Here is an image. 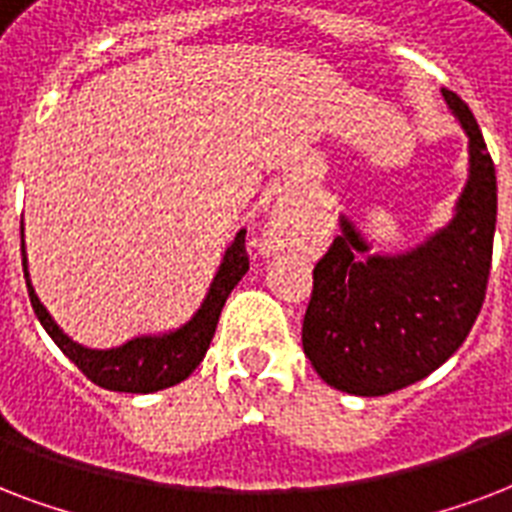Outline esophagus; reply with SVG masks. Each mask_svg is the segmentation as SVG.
Masks as SVG:
<instances>
[{
    "mask_svg": "<svg viewBox=\"0 0 512 512\" xmlns=\"http://www.w3.org/2000/svg\"><path fill=\"white\" fill-rule=\"evenodd\" d=\"M296 227H299V213L293 211L291 205H280L272 221L267 224L264 245H267L269 251H280V248L291 243L293 235H296Z\"/></svg>",
    "mask_w": 512,
    "mask_h": 512,
    "instance_id": "1",
    "label": "esophagus"
}]
</instances>
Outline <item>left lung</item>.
<instances>
[{"label": "left lung", "mask_w": 512, "mask_h": 512, "mask_svg": "<svg viewBox=\"0 0 512 512\" xmlns=\"http://www.w3.org/2000/svg\"><path fill=\"white\" fill-rule=\"evenodd\" d=\"M470 138V173L454 219L406 253H374L347 216L312 272L301 326L304 355L336 390L376 398L443 366L470 334L486 299L497 224V173L478 122L441 90Z\"/></svg>", "instance_id": "1"}]
</instances>
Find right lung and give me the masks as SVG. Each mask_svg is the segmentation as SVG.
I'll return each mask as SVG.
<instances>
[{
	"label": "right lung",
	"instance_id": "obj_1",
	"mask_svg": "<svg viewBox=\"0 0 512 512\" xmlns=\"http://www.w3.org/2000/svg\"><path fill=\"white\" fill-rule=\"evenodd\" d=\"M21 251H23V277L29 285L31 307L37 312L39 323L45 326L63 355L82 371V374L95 382L98 387L114 392H157L173 384L184 382L194 368L200 366L205 352L211 347V339L216 334V323L224 310V301L232 293L243 275L248 272V253H245V229H240L224 251V259L219 264V272L213 277L211 288L202 299L200 310L194 312L192 320H186L184 326L168 334L157 336H136L130 342L112 347V350H90L82 347L74 339L63 334L61 326L50 318L45 304L39 301L37 291L29 280V259H26V243H23V224H21Z\"/></svg>",
	"mask_w": 512,
	"mask_h": 512
}]
</instances>
